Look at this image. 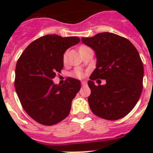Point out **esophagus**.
Listing matches in <instances>:
<instances>
[{
	"instance_id": "34e87169",
	"label": "esophagus",
	"mask_w": 153,
	"mask_h": 153,
	"mask_svg": "<svg viewBox=\"0 0 153 153\" xmlns=\"http://www.w3.org/2000/svg\"><path fill=\"white\" fill-rule=\"evenodd\" d=\"M81 84H82V86H86V81H82L81 82Z\"/></svg>"
}]
</instances>
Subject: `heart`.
I'll return each mask as SVG.
<instances>
[{
    "mask_svg": "<svg viewBox=\"0 0 153 153\" xmlns=\"http://www.w3.org/2000/svg\"><path fill=\"white\" fill-rule=\"evenodd\" d=\"M63 59H64V60H66V59H67V55H64ZM73 75L77 77V78H81V77H82V72L80 70H76V71H74V73H73Z\"/></svg>",
    "mask_w": 153,
    "mask_h": 153,
    "instance_id": "b5f03b06",
    "label": "heart"
}]
</instances>
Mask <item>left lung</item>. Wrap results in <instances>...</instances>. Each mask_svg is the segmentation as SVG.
<instances>
[{
	"mask_svg": "<svg viewBox=\"0 0 153 153\" xmlns=\"http://www.w3.org/2000/svg\"><path fill=\"white\" fill-rule=\"evenodd\" d=\"M82 42L95 51L97 58L88 81L91 111L106 120L122 118L134 108L142 92L144 67L137 50L128 39L110 32L82 37ZM100 79L107 83L96 86L93 81Z\"/></svg>",
	"mask_w": 153,
	"mask_h": 153,
	"instance_id": "obj_1",
	"label": "left lung"
}]
</instances>
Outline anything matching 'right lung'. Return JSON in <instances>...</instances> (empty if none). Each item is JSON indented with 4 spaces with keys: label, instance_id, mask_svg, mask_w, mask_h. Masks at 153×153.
Here are the masks:
<instances>
[{
    "label": "right lung",
    "instance_id": "1",
    "mask_svg": "<svg viewBox=\"0 0 153 153\" xmlns=\"http://www.w3.org/2000/svg\"><path fill=\"white\" fill-rule=\"evenodd\" d=\"M79 42L77 36L47 35L31 43L19 58L16 91L25 112L38 123L53 126L68 116L81 82L67 78L58 85L52 79L63 67L65 51Z\"/></svg>",
    "mask_w": 153,
    "mask_h": 153
}]
</instances>
